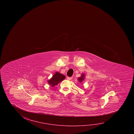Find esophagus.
I'll return each instance as SVG.
<instances>
[{"label": "esophagus", "mask_w": 134, "mask_h": 134, "mask_svg": "<svg viewBox=\"0 0 134 134\" xmlns=\"http://www.w3.org/2000/svg\"><path fill=\"white\" fill-rule=\"evenodd\" d=\"M72 79V77H67V79H68V80H71Z\"/></svg>", "instance_id": "obj_1"}]
</instances>
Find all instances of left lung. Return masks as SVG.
Instances as JSON below:
<instances>
[{"mask_svg": "<svg viewBox=\"0 0 134 134\" xmlns=\"http://www.w3.org/2000/svg\"><path fill=\"white\" fill-rule=\"evenodd\" d=\"M84 77H85V75L83 74L82 75L81 77H80L78 79V80L79 81V82H82L83 79H84Z\"/></svg>", "mask_w": 134, "mask_h": 134, "instance_id": "1", "label": "left lung"}]
</instances>
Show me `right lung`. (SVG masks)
<instances>
[{
    "label": "right lung",
    "mask_w": 134,
    "mask_h": 134,
    "mask_svg": "<svg viewBox=\"0 0 134 134\" xmlns=\"http://www.w3.org/2000/svg\"><path fill=\"white\" fill-rule=\"evenodd\" d=\"M65 76L59 72H56L53 75V77L48 81V83L52 86L57 85L61 81L65 79Z\"/></svg>",
    "instance_id": "1"
}]
</instances>
